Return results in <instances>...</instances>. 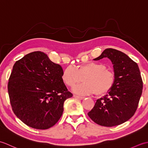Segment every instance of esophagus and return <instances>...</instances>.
<instances>
[{
    "label": "esophagus",
    "instance_id": "esophagus-1",
    "mask_svg": "<svg viewBox=\"0 0 148 148\" xmlns=\"http://www.w3.org/2000/svg\"><path fill=\"white\" fill-rule=\"evenodd\" d=\"M74 97L76 99H79V100H83V99H84V97H79V96H77V95H74Z\"/></svg>",
    "mask_w": 148,
    "mask_h": 148
}]
</instances>
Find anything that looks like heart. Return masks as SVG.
<instances>
[{
	"label": "heart",
	"instance_id": "1",
	"mask_svg": "<svg viewBox=\"0 0 148 148\" xmlns=\"http://www.w3.org/2000/svg\"><path fill=\"white\" fill-rule=\"evenodd\" d=\"M66 85L73 87L82 81L84 83L73 88V92L79 95L95 93L102 95L111 90L115 81L114 72L106 69V66L96 62H88L76 69L68 67L62 75Z\"/></svg>",
	"mask_w": 148,
	"mask_h": 148
}]
</instances>
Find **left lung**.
<instances>
[{
  "mask_svg": "<svg viewBox=\"0 0 148 148\" xmlns=\"http://www.w3.org/2000/svg\"><path fill=\"white\" fill-rule=\"evenodd\" d=\"M111 60L115 81L111 90L97 100L88 115L97 124L114 127L126 122L136 112L142 95L143 83L137 63L118 50L106 49L99 57Z\"/></svg>",
  "mask_w": 148,
  "mask_h": 148,
  "instance_id": "8db88e82",
  "label": "left lung"
}]
</instances>
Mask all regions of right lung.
<instances>
[{"instance_id":"add662e5","label":"right lung","mask_w":148,"mask_h":148,"mask_svg":"<svg viewBox=\"0 0 148 148\" xmlns=\"http://www.w3.org/2000/svg\"><path fill=\"white\" fill-rule=\"evenodd\" d=\"M63 69L41 51H34L15 62L8 89L15 115L29 127L46 130L55 125L71 98L62 79Z\"/></svg>"}]
</instances>
